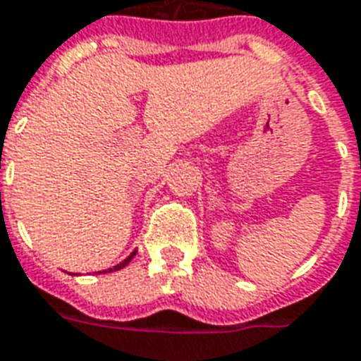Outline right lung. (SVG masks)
Returning <instances> with one entry per match:
<instances>
[{
  "label": "right lung",
  "instance_id": "right-lung-1",
  "mask_svg": "<svg viewBox=\"0 0 361 361\" xmlns=\"http://www.w3.org/2000/svg\"><path fill=\"white\" fill-rule=\"evenodd\" d=\"M135 252H137V250H133L132 255L128 256V258H124V260H122V262H120V264H116V266H114V268L103 269V271H97V274H106V271H116V269H122V268H126L128 264L132 262V258H133V256H135Z\"/></svg>",
  "mask_w": 361,
  "mask_h": 361
}]
</instances>
